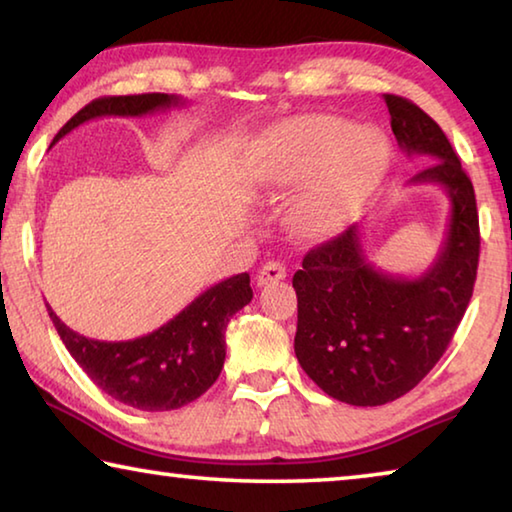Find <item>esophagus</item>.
Listing matches in <instances>:
<instances>
[{
	"label": "esophagus",
	"instance_id": "1",
	"mask_svg": "<svg viewBox=\"0 0 512 512\" xmlns=\"http://www.w3.org/2000/svg\"><path fill=\"white\" fill-rule=\"evenodd\" d=\"M287 277V268H284L280 262H266L262 268L257 271V287H266L271 282H280Z\"/></svg>",
	"mask_w": 512,
	"mask_h": 512
}]
</instances>
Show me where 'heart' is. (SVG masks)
Listing matches in <instances>:
<instances>
[{"label": "heart", "instance_id": "1", "mask_svg": "<svg viewBox=\"0 0 512 512\" xmlns=\"http://www.w3.org/2000/svg\"><path fill=\"white\" fill-rule=\"evenodd\" d=\"M391 146L372 126L348 119L309 115L282 121L264 140L257 180L284 187L309 178L289 207L300 237L320 239L339 230L388 169Z\"/></svg>", "mask_w": 512, "mask_h": 512}]
</instances>
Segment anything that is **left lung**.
<instances>
[{
    "instance_id": "8db88e82",
    "label": "left lung",
    "mask_w": 512,
    "mask_h": 512,
    "mask_svg": "<svg viewBox=\"0 0 512 512\" xmlns=\"http://www.w3.org/2000/svg\"><path fill=\"white\" fill-rule=\"evenodd\" d=\"M384 101L400 149L436 160L411 185L445 187L452 214L436 262L418 277L372 264L359 223L311 248L293 275L300 366L329 397L352 406L393 402L427 377L470 305L479 266L474 187L447 135L413 101L395 94Z\"/></svg>"
}]
</instances>
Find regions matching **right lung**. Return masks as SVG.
I'll return each instance as SVG.
<instances>
[{
	"label": "right lung",
	"instance_id": "obj_1",
	"mask_svg": "<svg viewBox=\"0 0 512 512\" xmlns=\"http://www.w3.org/2000/svg\"><path fill=\"white\" fill-rule=\"evenodd\" d=\"M173 106H185V101L160 92L103 97L76 112L51 144L90 119L144 117ZM250 298V275H232L203 291L169 323L133 341L88 339L69 329L49 305L47 311L69 354L103 393L155 413L180 409L214 384L225 361V327Z\"/></svg>",
	"mask_w": 512,
	"mask_h": 512
}]
</instances>
